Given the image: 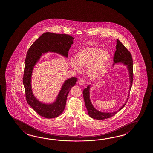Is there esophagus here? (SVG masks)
<instances>
[{"mask_svg":"<svg viewBox=\"0 0 153 153\" xmlns=\"http://www.w3.org/2000/svg\"><path fill=\"white\" fill-rule=\"evenodd\" d=\"M79 84L81 85H84L85 84V82L83 80H80L79 82Z\"/></svg>","mask_w":153,"mask_h":153,"instance_id":"1","label":"esophagus"}]
</instances>
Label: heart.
<instances>
[{
  "mask_svg": "<svg viewBox=\"0 0 153 153\" xmlns=\"http://www.w3.org/2000/svg\"><path fill=\"white\" fill-rule=\"evenodd\" d=\"M75 61L71 60L73 69L80 72L81 68H87L88 75L92 78L100 77L105 73L110 60V54L100 48H90L79 51Z\"/></svg>",
  "mask_w": 153,
  "mask_h": 153,
  "instance_id": "b5f03b06",
  "label": "heart"
}]
</instances>
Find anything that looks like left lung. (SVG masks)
Here are the masks:
<instances>
[{
	"instance_id": "left-lung-1",
	"label": "left lung",
	"mask_w": 153,
	"mask_h": 153,
	"mask_svg": "<svg viewBox=\"0 0 153 153\" xmlns=\"http://www.w3.org/2000/svg\"><path fill=\"white\" fill-rule=\"evenodd\" d=\"M116 44H117L116 46L115 53L114 56V63L113 65V67H114L116 64H123V65L125 66L128 69V74H129V80H130V88L128 90V98L126 99V100L124 103V104H123V105L120 109H118L115 111L109 113V112H102L97 110V109L94 108V107L91 101L90 91L91 87L92 86L93 84L92 82H91L90 84L88 85L87 88H85V89L83 90V94L84 102H85V105L88 110V114L91 117L95 120H103L115 115L116 113H117L119 111H120L125 106L129 97V94H130L129 93L132 85L133 77L132 55L131 54L130 52L128 50V49L125 48V46L123 45V44L117 39L116 40Z\"/></svg>"
}]
</instances>
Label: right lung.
Instances as JSON below:
<instances>
[{"label":"right lung","mask_w":153,"mask_h":153,"mask_svg":"<svg viewBox=\"0 0 153 153\" xmlns=\"http://www.w3.org/2000/svg\"><path fill=\"white\" fill-rule=\"evenodd\" d=\"M74 38L69 35L47 32L40 36L28 50L23 78L26 99L30 107L43 117L55 118L63 113L68 93L75 85L77 78L71 77L65 80L55 101L50 103H45L36 98L33 93L31 79L33 68L41 56L46 53H56L65 58H68V51L74 43Z\"/></svg>","instance_id":"obj_1"}]
</instances>
